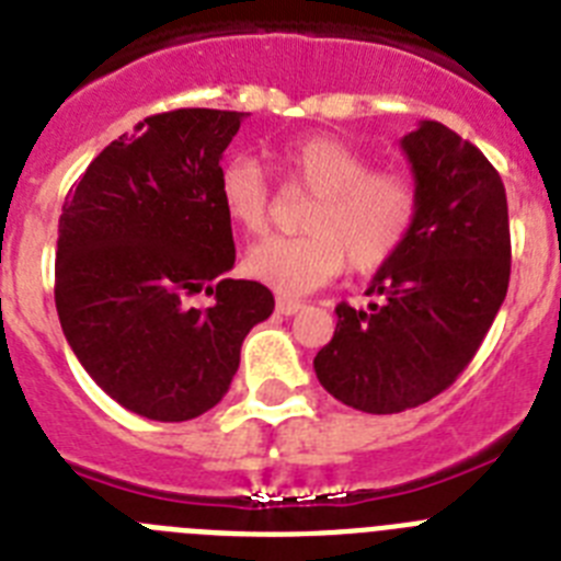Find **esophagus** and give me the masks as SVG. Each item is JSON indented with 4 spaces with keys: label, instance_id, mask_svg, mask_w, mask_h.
<instances>
[{
    "label": "esophagus",
    "instance_id": "1",
    "mask_svg": "<svg viewBox=\"0 0 561 561\" xmlns=\"http://www.w3.org/2000/svg\"><path fill=\"white\" fill-rule=\"evenodd\" d=\"M304 309L300 300H291V298H277V312L280 314H298Z\"/></svg>",
    "mask_w": 561,
    "mask_h": 561
}]
</instances>
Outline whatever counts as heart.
<instances>
[{"label": "heart", "mask_w": 561, "mask_h": 561, "mask_svg": "<svg viewBox=\"0 0 561 561\" xmlns=\"http://www.w3.org/2000/svg\"><path fill=\"white\" fill-rule=\"evenodd\" d=\"M277 170L289 186L312 193L298 238H266L243 257V270L280 295L329 284L343 263L375 272L394 261L420 218V186L403 170L371 167V158L334 136H309L280 147ZM218 201L234 227L261 232L270 221V184L247 156L224 161Z\"/></svg>", "instance_id": "obj_1"}]
</instances>
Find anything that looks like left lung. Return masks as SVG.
<instances>
[{
	"instance_id": "left-lung-1",
	"label": "left lung",
	"mask_w": 561,
	"mask_h": 561,
	"mask_svg": "<svg viewBox=\"0 0 561 561\" xmlns=\"http://www.w3.org/2000/svg\"><path fill=\"white\" fill-rule=\"evenodd\" d=\"M420 186V218L403 252L366 295L340 304L337 329L314 357L320 386L368 414L417 409L466 371L511 280L508 198L500 172L439 122L400 141Z\"/></svg>"
}]
</instances>
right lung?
<instances>
[{
	"instance_id": "add662e5",
	"label": "right lung",
	"mask_w": 561,
	"mask_h": 561,
	"mask_svg": "<svg viewBox=\"0 0 561 561\" xmlns=\"http://www.w3.org/2000/svg\"><path fill=\"white\" fill-rule=\"evenodd\" d=\"M234 110L144 118L67 193L56 241V312L90 377L124 409L184 423L221 403L241 343L275 298L232 280V224L218 201ZM204 290L209 307H190Z\"/></svg>"
}]
</instances>
